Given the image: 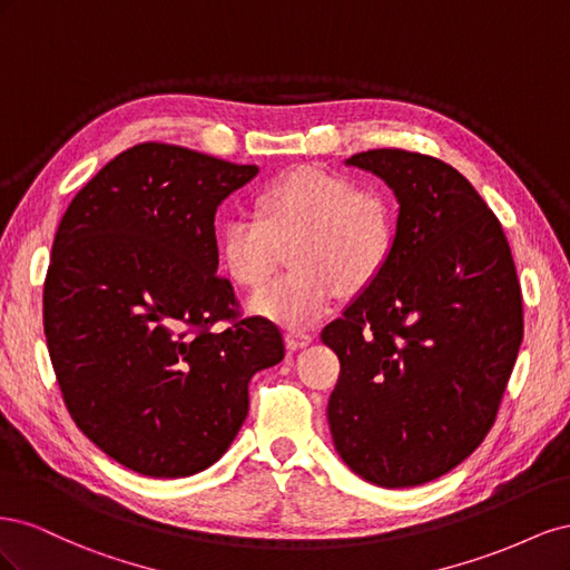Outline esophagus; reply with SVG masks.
<instances>
[{"mask_svg": "<svg viewBox=\"0 0 570 570\" xmlns=\"http://www.w3.org/2000/svg\"><path fill=\"white\" fill-rule=\"evenodd\" d=\"M285 342L289 344L292 350H304V347H308V344L314 342V335L306 333V331H287Z\"/></svg>", "mask_w": 570, "mask_h": 570, "instance_id": "obj_1", "label": "esophagus"}]
</instances>
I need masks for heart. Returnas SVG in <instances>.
Returning <instances> with one entry per match:
<instances>
[{"mask_svg":"<svg viewBox=\"0 0 570 570\" xmlns=\"http://www.w3.org/2000/svg\"><path fill=\"white\" fill-rule=\"evenodd\" d=\"M289 249L295 271L247 302V312L304 327L331 312L342 287L356 292L383 271L394 247V214L385 197L321 168H295L256 195V214L220 226L218 254L230 278L258 287Z\"/></svg>","mask_w":570,"mask_h":570,"instance_id":"heart-1","label":"heart"}]
</instances>
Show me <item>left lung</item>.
<instances>
[{
    "label": "left lung",
    "instance_id": "left-lung-1",
    "mask_svg": "<svg viewBox=\"0 0 570 570\" xmlns=\"http://www.w3.org/2000/svg\"><path fill=\"white\" fill-rule=\"evenodd\" d=\"M396 199L377 278L321 333L340 358L327 402L335 452L377 488H416L469 456L494 423L523 340L502 226L456 168L371 149L344 161Z\"/></svg>",
    "mask_w": 570,
    "mask_h": 570
}]
</instances>
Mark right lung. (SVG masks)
I'll list each match as a JSON object with an SVG mask.
<instances>
[{
  "instance_id": "obj_1",
  "label": "right lung",
  "mask_w": 570,
  "mask_h": 570,
  "mask_svg": "<svg viewBox=\"0 0 570 570\" xmlns=\"http://www.w3.org/2000/svg\"><path fill=\"white\" fill-rule=\"evenodd\" d=\"M176 145L120 151L59 223L45 281L51 366L76 425L149 478H187L228 452L249 381L281 364L278 325L235 316L216 275V209L256 178Z\"/></svg>"
}]
</instances>
